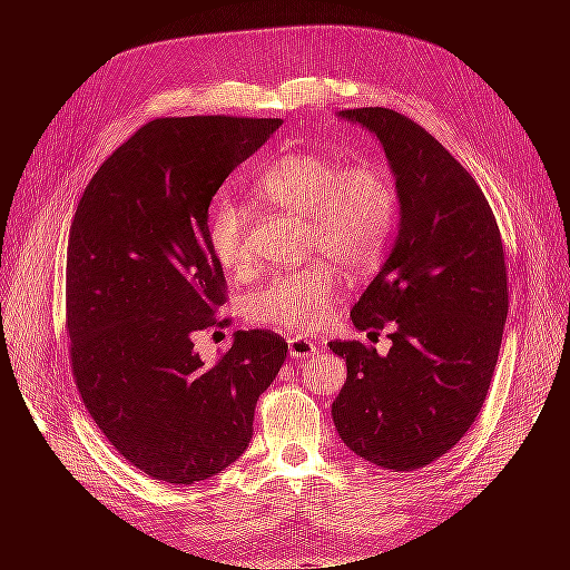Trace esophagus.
Here are the masks:
<instances>
[{"mask_svg": "<svg viewBox=\"0 0 570 570\" xmlns=\"http://www.w3.org/2000/svg\"><path fill=\"white\" fill-rule=\"evenodd\" d=\"M288 353H291L293 361H309V357H314L318 353V346L307 337L295 335V337L288 340Z\"/></svg>", "mask_w": 570, "mask_h": 570, "instance_id": "esophagus-1", "label": "esophagus"}]
</instances>
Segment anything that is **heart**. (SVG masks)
I'll list each match as a JSON object with an SVG mask.
<instances>
[{
  "mask_svg": "<svg viewBox=\"0 0 570 570\" xmlns=\"http://www.w3.org/2000/svg\"><path fill=\"white\" fill-rule=\"evenodd\" d=\"M261 200L305 217V256L340 263L346 273H365L383 256L397 222V191L376 161L286 153L254 179ZM247 209L224 198L209 213L207 239L219 265L245 275L252 254L245 239ZM337 279L323 261L282 273L247 297V316L279 331H314L333 309Z\"/></svg>",
  "mask_w": 570,
  "mask_h": 570,
  "instance_id": "1",
  "label": "heart"
}]
</instances>
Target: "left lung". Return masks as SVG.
I'll list each match as a JSON object with an SVG mask.
<instances>
[{"instance_id": "obj_1", "label": "left lung", "mask_w": 570, "mask_h": 570, "mask_svg": "<svg viewBox=\"0 0 570 570\" xmlns=\"http://www.w3.org/2000/svg\"><path fill=\"white\" fill-rule=\"evenodd\" d=\"M337 117L381 142L400 228L351 309L357 331L391 327L393 346L379 355L363 342H331L346 361L333 421L355 455L413 471L451 451L485 402L508 314L503 245L481 187L421 125L391 108Z\"/></svg>"}]
</instances>
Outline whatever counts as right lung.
I'll list each match as a JSON object with an SVG mask.
<instances>
[{
  "mask_svg": "<svg viewBox=\"0 0 570 570\" xmlns=\"http://www.w3.org/2000/svg\"><path fill=\"white\" fill-rule=\"evenodd\" d=\"M279 127L277 117L153 119L78 203L67 247L73 379L110 445L153 481L191 485L233 464L284 365L288 344L269 331H237L215 365L194 351L226 303L209 200Z\"/></svg>",
  "mask_w": 570,
  "mask_h": 570,
  "instance_id": "obj_1",
  "label": "right lung"
}]
</instances>
